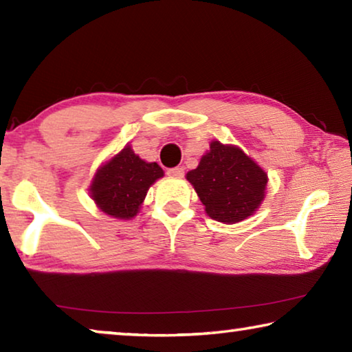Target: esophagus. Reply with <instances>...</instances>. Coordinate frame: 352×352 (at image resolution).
<instances>
[{"label": "esophagus", "mask_w": 352, "mask_h": 352, "mask_svg": "<svg viewBox=\"0 0 352 352\" xmlns=\"http://www.w3.org/2000/svg\"><path fill=\"white\" fill-rule=\"evenodd\" d=\"M168 175L174 177V178H182L184 175V169L183 168H172L168 170Z\"/></svg>", "instance_id": "1"}]
</instances>
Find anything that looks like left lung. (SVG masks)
Listing matches in <instances>:
<instances>
[{
  "label": "left lung",
  "instance_id": "left-lung-1",
  "mask_svg": "<svg viewBox=\"0 0 352 352\" xmlns=\"http://www.w3.org/2000/svg\"><path fill=\"white\" fill-rule=\"evenodd\" d=\"M186 178L197 190L211 219L237 223L259 208L264 200L267 174L239 147L212 141L197 169Z\"/></svg>",
  "mask_w": 352,
  "mask_h": 352
}]
</instances>
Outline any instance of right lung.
<instances>
[{
  "instance_id": "1",
  "label": "right lung",
  "mask_w": 352,
  "mask_h": 352,
  "mask_svg": "<svg viewBox=\"0 0 352 352\" xmlns=\"http://www.w3.org/2000/svg\"><path fill=\"white\" fill-rule=\"evenodd\" d=\"M163 177L157 163H146L130 147H124L98 170L91 184V197L105 214L132 219L138 212L151 184Z\"/></svg>"
}]
</instances>
